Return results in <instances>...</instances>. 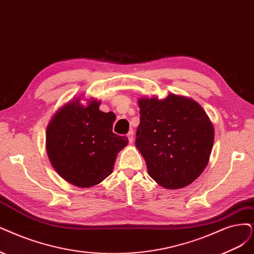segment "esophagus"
<instances>
[{
    "label": "esophagus",
    "mask_w": 254,
    "mask_h": 254,
    "mask_svg": "<svg viewBox=\"0 0 254 254\" xmlns=\"http://www.w3.org/2000/svg\"><path fill=\"white\" fill-rule=\"evenodd\" d=\"M127 136V139H128V142L129 143H133V141H134V133L132 132V130H130V132H128Z\"/></svg>",
    "instance_id": "1"
}]
</instances>
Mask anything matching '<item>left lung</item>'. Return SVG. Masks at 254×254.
Instances as JSON below:
<instances>
[{
	"mask_svg": "<svg viewBox=\"0 0 254 254\" xmlns=\"http://www.w3.org/2000/svg\"><path fill=\"white\" fill-rule=\"evenodd\" d=\"M140 125L136 147L146 162L148 175L165 189L192 183L209 160L213 127L195 101L171 94L165 99H139Z\"/></svg>",
	"mask_w": 254,
	"mask_h": 254,
	"instance_id": "8db88e82",
	"label": "left lung"
}]
</instances>
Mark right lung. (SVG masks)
<instances>
[{
    "label": "right lung",
    "instance_id": "add662e5",
    "mask_svg": "<svg viewBox=\"0 0 254 254\" xmlns=\"http://www.w3.org/2000/svg\"><path fill=\"white\" fill-rule=\"evenodd\" d=\"M99 101L87 107L79 99L67 103L49 122L46 145L51 164L65 181L90 187L112 174L117 154L128 139L113 133L114 113L99 110Z\"/></svg>",
    "mask_w": 254,
    "mask_h": 254
}]
</instances>
